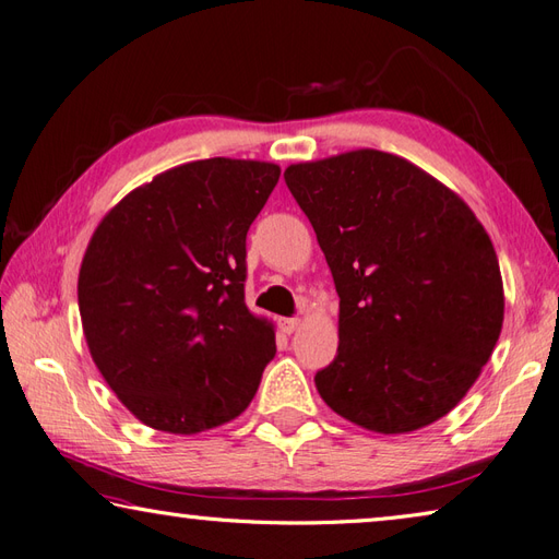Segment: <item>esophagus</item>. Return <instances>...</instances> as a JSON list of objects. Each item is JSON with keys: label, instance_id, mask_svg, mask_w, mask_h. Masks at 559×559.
<instances>
[{"label": "esophagus", "instance_id": "esophagus-1", "mask_svg": "<svg viewBox=\"0 0 559 559\" xmlns=\"http://www.w3.org/2000/svg\"><path fill=\"white\" fill-rule=\"evenodd\" d=\"M297 326H300V319H295V317H290V319H278V329L283 331V333H293Z\"/></svg>", "mask_w": 559, "mask_h": 559}]
</instances>
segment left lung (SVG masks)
<instances>
[{
  "label": "left lung",
  "mask_w": 559,
  "mask_h": 559,
  "mask_svg": "<svg viewBox=\"0 0 559 559\" xmlns=\"http://www.w3.org/2000/svg\"><path fill=\"white\" fill-rule=\"evenodd\" d=\"M341 297L338 355L317 371L323 402L376 433H407L457 405L502 329L500 264L455 192L379 150L293 164Z\"/></svg>",
  "instance_id": "left-lung-1"
}]
</instances>
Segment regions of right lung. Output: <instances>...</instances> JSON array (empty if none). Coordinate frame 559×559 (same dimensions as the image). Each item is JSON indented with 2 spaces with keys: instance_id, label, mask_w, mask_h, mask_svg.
<instances>
[{
  "instance_id": "add662e5",
  "label": "right lung",
  "mask_w": 559,
  "mask_h": 559,
  "mask_svg": "<svg viewBox=\"0 0 559 559\" xmlns=\"http://www.w3.org/2000/svg\"><path fill=\"white\" fill-rule=\"evenodd\" d=\"M278 176L266 162H190L97 226L78 276L85 341L142 424L192 436L252 402L276 335L245 305V240Z\"/></svg>"
}]
</instances>
